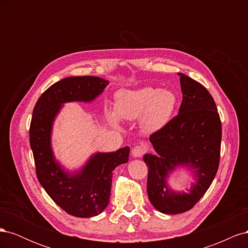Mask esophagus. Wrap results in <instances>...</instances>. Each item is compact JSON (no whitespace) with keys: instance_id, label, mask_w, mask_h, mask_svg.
<instances>
[{"instance_id":"34e87169","label":"esophagus","mask_w":248,"mask_h":248,"mask_svg":"<svg viewBox=\"0 0 248 248\" xmlns=\"http://www.w3.org/2000/svg\"><path fill=\"white\" fill-rule=\"evenodd\" d=\"M146 152V148L144 146H136L132 149V156L136 157V158H139V157H141Z\"/></svg>"}]
</instances>
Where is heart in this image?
Masks as SVG:
<instances>
[{
	"mask_svg": "<svg viewBox=\"0 0 248 248\" xmlns=\"http://www.w3.org/2000/svg\"><path fill=\"white\" fill-rule=\"evenodd\" d=\"M178 98L169 89L142 87L124 90L117 96L116 110L108 109L110 123L118 127L119 117L125 121L140 119V129L145 133H154L166 127L174 115Z\"/></svg>",
	"mask_w": 248,
	"mask_h": 248,
	"instance_id": "heart-1",
	"label": "heart"
}]
</instances>
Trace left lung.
Wrapping results in <instances>:
<instances>
[{"mask_svg":"<svg viewBox=\"0 0 248 248\" xmlns=\"http://www.w3.org/2000/svg\"><path fill=\"white\" fill-rule=\"evenodd\" d=\"M183 99L178 115L154 132L150 141L156 154L147 153V192L151 204L164 214L190 210L211 185L219 166L221 122L214 99L200 82L178 73ZM178 167L188 169L196 182L188 193L175 192L167 179Z\"/></svg>","mask_w":248,"mask_h":248,"instance_id":"left-lung-1","label":"left lung"}]
</instances>
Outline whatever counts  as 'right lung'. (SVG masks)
<instances>
[{
    "mask_svg": "<svg viewBox=\"0 0 248 248\" xmlns=\"http://www.w3.org/2000/svg\"><path fill=\"white\" fill-rule=\"evenodd\" d=\"M108 80L97 77H70L44 92L33 109L30 146L40 184L56 204L77 217H93L107 208L112 170L129 158V147L116 152H96L78 170H68L56 159L51 147L52 125L67 102H92Z\"/></svg>",
    "mask_w": 248,
    "mask_h": 248,
    "instance_id": "1",
    "label": "right lung"
}]
</instances>
